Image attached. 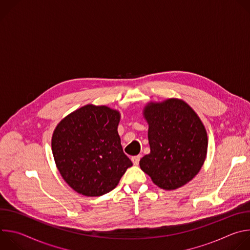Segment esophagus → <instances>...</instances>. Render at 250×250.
<instances>
[{
    "mask_svg": "<svg viewBox=\"0 0 250 250\" xmlns=\"http://www.w3.org/2000/svg\"><path fill=\"white\" fill-rule=\"evenodd\" d=\"M140 155H136V156H132L131 157V161H132V163L134 164V165H138V163H139V160H140Z\"/></svg>",
    "mask_w": 250,
    "mask_h": 250,
    "instance_id": "esophagus-1",
    "label": "esophagus"
}]
</instances>
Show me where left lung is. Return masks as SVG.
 I'll use <instances>...</instances> for the list:
<instances>
[{
    "instance_id": "8db88e82",
    "label": "left lung",
    "mask_w": 250,
    "mask_h": 250,
    "mask_svg": "<svg viewBox=\"0 0 250 250\" xmlns=\"http://www.w3.org/2000/svg\"><path fill=\"white\" fill-rule=\"evenodd\" d=\"M150 153L139 161L141 170L165 190L191 181L204 164L208 136L200 118L185 102L169 99L145 109Z\"/></svg>"
}]
</instances>
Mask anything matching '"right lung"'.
I'll use <instances>...</instances> for the list:
<instances>
[{"label":"right lung","mask_w":250,"mask_h":250,"mask_svg":"<svg viewBox=\"0 0 250 250\" xmlns=\"http://www.w3.org/2000/svg\"><path fill=\"white\" fill-rule=\"evenodd\" d=\"M120 113L87 104L63 119L52 135V153L66 183L77 193L98 197L116 188L132 166L118 133Z\"/></svg>","instance_id":"right-lung-1"}]
</instances>
